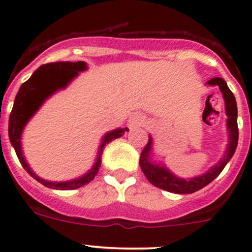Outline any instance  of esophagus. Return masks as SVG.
<instances>
[{"instance_id":"obj_1","label":"esophagus","mask_w":252,"mask_h":252,"mask_svg":"<svg viewBox=\"0 0 252 252\" xmlns=\"http://www.w3.org/2000/svg\"><path fill=\"white\" fill-rule=\"evenodd\" d=\"M143 124H144L143 118H142V116H139V115L132 116V118L129 119V121H128L129 127H138V126L143 125Z\"/></svg>"}]
</instances>
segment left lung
Returning a JSON list of instances; mask_svg holds the SVG:
<instances>
[{
  "label": "left lung",
  "instance_id": "left-lung-1",
  "mask_svg": "<svg viewBox=\"0 0 252 252\" xmlns=\"http://www.w3.org/2000/svg\"><path fill=\"white\" fill-rule=\"evenodd\" d=\"M210 86H219L221 90L223 98L225 103V114H227V127L229 131V144H228L225 154L223 155L221 161L210 171H207L204 175L199 177L191 178V180H182V178L176 177L175 175L166 170L165 167L159 165H154L150 161V149H152V137H149L148 143L145 144L141 153V159H139V166L142 171L153 186L158 187L164 190L171 191L176 194H190L196 190H200L201 188L206 187L207 184L211 183L222 170L227 162L229 161L230 158L235 153L238 145V138H239V128H238V109L235 97L225 84V81L221 77H214L206 82Z\"/></svg>",
  "mask_w": 252,
  "mask_h": 252
}]
</instances>
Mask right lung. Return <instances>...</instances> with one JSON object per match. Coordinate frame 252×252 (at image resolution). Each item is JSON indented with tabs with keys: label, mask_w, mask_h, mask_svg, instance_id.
I'll return each instance as SVG.
<instances>
[{
	"label": "right lung",
	"mask_w": 252,
	"mask_h": 252,
	"mask_svg": "<svg viewBox=\"0 0 252 252\" xmlns=\"http://www.w3.org/2000/svg\"><path fill=\"white\" fill-rule=\"evenodd\" d=\"M86 68L87 65L85 62H75V63L58 62V63L43 64L31 75L28 81H25L20 86L17 97L14 99V105L10 111L8 134L10 143L14 147L15 153H17L18 159L28 173H30L37 182L42 183L43 186L48 187V188L61 189V190L76 189L93 181V178L97 176L98 171H99L100 164H102V154L103 150H104V145L121 137L125 133V131H127V128H118L105 134L102 144H100L94 166L87 175L79 178V180L70 181V182H48V181L41 180L30 170L24 157H23L22 145H20V136H22V131L25 124L29 121V119L35 114V111L40 108V105L42 104L46 98L49 97L52 93H54L59 88L65 87L79 74V71H84Z\"/></svg>",
	"instance_id": "add662e5"
}]
</instances>
